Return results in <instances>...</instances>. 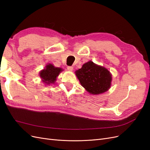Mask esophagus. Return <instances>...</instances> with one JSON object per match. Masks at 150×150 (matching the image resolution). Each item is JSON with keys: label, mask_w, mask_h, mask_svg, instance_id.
I'll list each match as a JSON object with an SVG mask.
<instances>
[{"label": "esophagus", "mask_w": 150, "mask_h": 150, "mask_svg": "<svg viewBox=\"0 0 150 150\" xmlns=\"http://www.w3.org/2000/svg\"><path fill=\"white\" fill-rule=\"evenodd\" d=\"M67 69L70 71H72V70H73V67L72 66H67Z\"/></svg>", "instance_id": "34e87169"}]
</instances>
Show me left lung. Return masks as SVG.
Wrapping results in <instances>:
<instances>
[{
	"label": "left lung",
	"instance_id": "1",
	"mask_svg": "<svg viewBox=\"0 0 150 150\" xmlns=\"http://www.w3.org/2000/svg\"><path fill=\"white\" fill-rule=\"evenodd\" d=\"M76 74L81 84L91 94H101L110 88L112 78L110 71L92 61L85 63Z\"/></svg>",
	"mask_w": 150,
	"mask_h": 150
}]
</instances>
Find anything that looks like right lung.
<instances>
[{"instance_id":"obj_1","label":"right lung","mask_w":150,"mask_h":150,"mask_svg":"<svg viewBox=\"0 0 150 150\" xmlns=\"http://www.w3.org/2000/svg\"><path fill=\"white\" fill-rule=\"evenodd\" d=\"M61 71V68L55 67L52 64H48L46 66V69L40 72V76L45 83H53Z\"/></svg>"}]
</instances>
